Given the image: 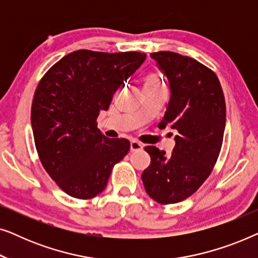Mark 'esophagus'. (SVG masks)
I'll use <instances>...</instances> for the list:
<instances>
[{
  "mask_svg": "<svg viewBox=\"0 0 258 258\" xmlns=\"http://www.w3.org/2000/svg\"><path fill=\"white\" fill-rule=\"evenodd\" d=\"M143 148L142 144H141L140 142H137V141H132L130 142V150L132 151H139Z\"/></svg>",
  "mask_w": 258,
  "mask_h": 258,
  "instance_id": "obj_1",
  "label": "esophagus"
}]
</instances>
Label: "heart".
Segmentation results:
<instances>
[{
	"instance_id": "1",
	"label": "heart",
	"mask_w": 258,
	"mask_h": 258,
	"mask_svg": "<svg viewBox=\"0 0 258 258\" xmlns=\"http://www.w3.org/2000/svg\"><path fill=\"white\" fill-rule=\"evenodd\" d=\"M142 84L144 91H153L165 88L164 77L157 70H150V72L144 74L142 77Z\"/></svg>"
}]
</instances>
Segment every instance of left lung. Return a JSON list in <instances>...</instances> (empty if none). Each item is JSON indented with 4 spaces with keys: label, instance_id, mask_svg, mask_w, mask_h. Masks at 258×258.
<instances>
[{
    "label": "left lung",
    "instance_id": "8db88e82",
    "mask_svg": "<svg viewBox=\"0 0 258 258\" xmlns=\"http://www.w3.org/2000/svg\"><path fill=\"white\" fill-rule=\"evenodd\" d=\"M170 83L171 96L158 126L177 130L170 155L156 147L144 150L151 162L142 174L146 191L160 204L188 199L209 177L225 129V100L213 70L172 51L150 54Z\"/></svg>",
    "mask_w": 258,
    "mask_h": 258
}]
</instances>
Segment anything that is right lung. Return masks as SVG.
I'll list each match as a JSON object with an SVG mask.
<instances>
[{
  "label": "right lung",
  "instance_id": "1",
  "mask_svg": "<svg viewBox=\"0 0 258 258\" xmlns=\"http://www.w3.org/2000/svg\"><path fill=\"white\" fill-rule=\"evenodd\" d=\"M139 51H73L56 62L35 90L31 126L45 171L69 196L93 199L105 189L130 142L107 139L97 116L116 90L142 64Z\"/></svg>",
  "mask_w": 258,
  "mask_h": 258
}]
</instances>
